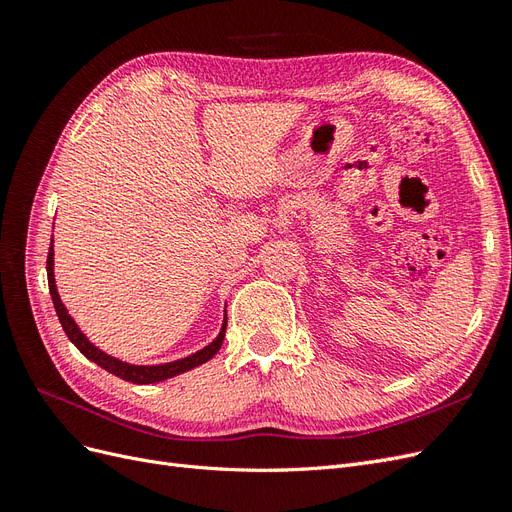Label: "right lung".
I'll list each match as a JSON object with an SVG mask.
<instances>
[{
  "instance_id": "right-lung-1",
  "label": "right lung",
  "mask_w": 512,
  "mask_h": 512,
  "mask_svg": "<svg viewBox=\"0 0 512 512\" xmlns=\"http://www.w3.org/2000/svg\"><path fill=\"white\" fill-rule=\"evenodd\" d=\"M46 275H49V290H51L57 318L61 322V327H64L70 342L76 348H79L89 361L98 363L102 369L108 371V374H113V376H117L121 380L134 382V384H151V382H160V380H166V378H173V376L183 374V371H188V369H192L196 365L207 363L222 348L224 333H226V322H224V327H222V333L218 335V339H215V342H211L207 348H203L200 352L188 356V359H181V361H175V363H164V365H153V367L130 365V363L119 361V359H113V356L104 354L94 344H89V339L79 331V327H76L74 320L68 316L64 303L59 301V294H57V288H55V277H53V243H51V250H49V258H46Z\"/></svg>"
}]
</instances>
